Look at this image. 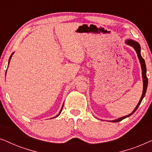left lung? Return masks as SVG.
<instances>
[{
  "mask_svg": "<svg viewBox=\"0 0 152 152\" xmlns=\"http://www.w3.org/2000/svg\"><path fill=\"white\" fill-rule=\"evenodd\" d=\"M125 43L126 45H130V46H132L134 48V49L136 50V53H137V55H138V59H139V61H140V66H141V69H142V82H143V90H142V96H141L140 100H139L138 104L136 107H135V109H134V111H133L132 113L130 114H129L127 115H125V116H123V117H121V118H118V119L116 120H110V122H120L121 121V120L125 119L126 118H128L129 117L132 115V114H134L135 112L137 109H138V108L139 107V105L140 104L141 102H142V99L144 98L145 95V93H146V91H147V84H148V80H147V69H146V65H145V61L143 58L142 57V56H141V54H140V45L139 43L137 42L136 41H134L132 40V39H126L125 41Z\"/></svg>",
  "mask_w": 152,
  "mask_h": 152,
  "instance_id": "obj_1",
  "label": "left lung"
}]
</instances>
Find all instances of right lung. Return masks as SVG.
<instances>
[{
  "label": "right lung",
  "mask_w": 152,
  "mask_h": 152,
  "mask_svg": "<svg viewBox=\"0 0 152 152\" xmlns=\"http://www.w3.org/2000/svg\"><path fill=\"white\" fill-rule=\"evenodd\" d=\"M13 54H14V53L12 54L11 56H10V59H9V62H8V64H10V60H11V58H12V55H13ZM8 65H9V64H8ZM6 72H7V70H6ZM63 107H64V104H63V105H62V107H61V110H60V112H59V114H58V115H57L55 116V117H54V118H57V117H58V116H59V115H60V113H61V111H62V109H63Z\"/></svg>",
  "instance_id": "add662e5"
}]
</instances>
